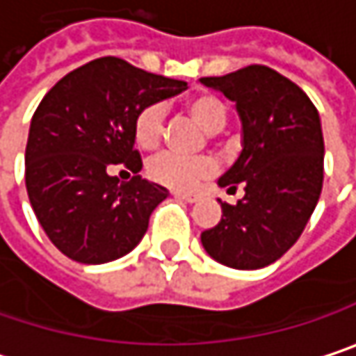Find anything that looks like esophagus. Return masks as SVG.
Segmentation results:
<instances>
[{"label": "esophagus", "instance_id": "obj_1", "mask_svg": "<svg viewBox=\"0 0 356 356\" xmlns=\"http://www.w3.org/2000/svg\"><path fill=\"white\" fill-rule=\"evenodd\" d=\"M173 195L179 197V200H185V202H189V204H195L197 200H200V195H195V193H185V191H173Z\"/></svg>", "mask_w": 356, "mask_h": 356}]
</instances>
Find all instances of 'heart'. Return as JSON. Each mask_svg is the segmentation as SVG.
<instances>
[{
  "label": "heart",
  "mask_w": 356,
  "mask_h": 356,
  "mask_svg": "<svg viewBox=\"0 0 356 356\" xmlns=\"http://www.w3.org/2000/svg\"><path fill=\"white\" fill-rule=\"evenodd\" d=\"M185 113L208 134L220 132L228 122V106L211 91H200L185 99ZM165 136V108L161 104H148L134 118V140L143 150H154ZM148 177L175 191H193L204 181L216 175L218 165L210 156L183 159L173 152H163L150 159Z\"/></svg>",
  "instance_id": "obj_1"
}]
</instances>
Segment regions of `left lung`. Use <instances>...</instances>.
I'll list each match as a JSON object with an SVG mask.
<instances>
[{"mask_svg":"<svg viewBox=\"0 0 356 356\" xmlns=\"http://www.w3.org/2000/svg\"><path fill=\"white\" fill-rule=\"evenodd\" d=\"M202 83L236 104L243 150L218 185L244 187L236 206L218 200L222 220L202 232V244L226 267L263 269L296 244L320 200L324 179L320 115L296 83L265 65L204 77Z\"/></svg>","mask_w":356,"mask_h":356,"instance_id":"1","label":"left lung"}]
</instances>
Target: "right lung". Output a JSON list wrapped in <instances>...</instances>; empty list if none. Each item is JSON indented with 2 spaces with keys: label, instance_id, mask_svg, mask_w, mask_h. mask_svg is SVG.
Here are the masks:
<instances>
[{
  "label": "right lung",
  "instance_id": "obj_1",
  "mask_svg": "<svg viewBox=\"0 0 356 356\" xmlns=\"http://www.w3.org/2000/svg\"><path fill=\"white\" fill-rule=\"evenodd\" d=\"M187 83L102 56L71 71L42 97L26 145V189L42 230L63 254L102 265L143 241L152 210L169 195L138 175L134 118ZM124 164L126 184L107 169Z\"/></svg>",
  "mask_w": 356,
  "mask_h": 356
}]
</instances>
